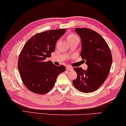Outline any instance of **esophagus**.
Returning <instances> with one entry per match:
<instances>
[{
	"mask_svg": "<svg viewBox=\"0 0 126 126\" xmlns=\"http://www.w3.org/2000/svg\"><path fill=\"white\" fill-rule=\"evenodd\" d=\"M66 69L68 70H73V68L70 67H69V66H67L66 67Z\"/></svg>",
	"mask_w": 126,
	"mask_h": 126,
	"instance_id": "obj_1",
	"label": "esophagus"
}]
</instances>
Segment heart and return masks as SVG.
I'll return each mask as SVG.
<instances>
[{
  "mask_svg": "<svg viewBox=\"0 0 126 126\" xmlns=\"http://www.w3.org/2000/svg\"><path fill=\"white\" fill-rule=\"evenodd\" d=\"M67 41L68 42H72V41H73L74 40H79V38L76 35H75V34L70 33L67 36Z\"/></svg>",
  "mask_w": 126,
  "mask_h": 126,
  "instance_id": "obj_1",
  "label": "heart"
}]
</instances>
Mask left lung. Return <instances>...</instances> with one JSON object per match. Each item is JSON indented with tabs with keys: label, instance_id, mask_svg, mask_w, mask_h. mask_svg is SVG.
<instances>
[{
	"label": "left lung",
	"instance_id": "8db88e82",
	"mask_svg": "<svg viewBox=\"0 0 126 126\" xmlns=\"http://www.w3.org/2000/svg\"><path fill=\"white\" fill-rule=\"evenodd\" d=\"M75 31L81 40L80 56L86 61L88 69L75 68L77 74L73 84L84 93L95 91L106 80L111 69L112 57L108 45L96 32L88 28H77Z\"/></svg>",
	"mask_w": 126,
	"mask_h": 126
}]
</instances>
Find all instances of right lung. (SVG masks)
I'll list each match as a JSON object with an SVG mask.
<instances>
[{"mask_svg":"<svg viewBox=\"0 0 126 126\" xmlns=\"http://www.w3.org/2000/svg\"><path fill=\"white\" fill-rule=\"evenodd\" d=\"M66 29H57L37 33L27 41L18 59V69L21 80L30 91L45 94L53 88L64 65L56 66L47 58L54 51L57 41Z\"/></svg>","mask_w":126,"mask_h":126,"instance_id":"1","label":"right lung"}]
</instances>
